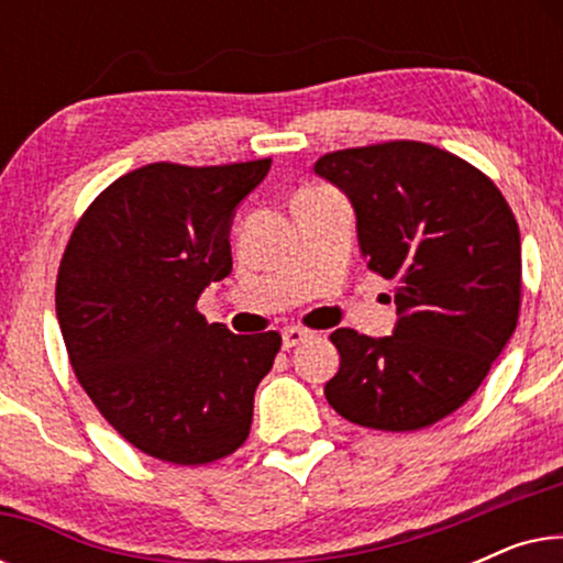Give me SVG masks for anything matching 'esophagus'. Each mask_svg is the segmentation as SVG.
<instances>
[{
    "mask_svg": "<svg viewBox=\"0 0 563 563\" xmlns=\"http://www.w3.org/2000/svg\"><path fill=\"white\" fill-rule=\"evenodd\" d=\"M307 338H310V333H307V330H302V328H287L282 333V345L289 351V349H295V345L305 343Z\"/></svg>",
    "mask_w": 563,
    "mask_h": 563,
    "instance_id": "1",
    "label": "esophagus"
}]
</instances>
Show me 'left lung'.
Here are the masks:
<instances>
[{"mask_svg":"<svg viewBox=\"0 0 563 563\" xmlns=\"http://www.w3.org/2000/svg\"><path fill=\"white\" fill-rule=\"evenodd\" d=\"M314 174L356 212L366 266L391 279V335L338 328L330 407L374 430H420L459 410L515 333L520 230L482 172L428 143L335 151ZM391 299V297H389Z\"/></svg>","mask_w":563,"mask_h":563,"instance_id":"obj_1","label":"left lung"}]
</instances>
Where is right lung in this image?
I'll list each match as a JSON object with an SVG mask.
<instances>
[{"mask_svg": "<svg viewBox=\"0 0 563 563\" xmlns=\"http://www.w3.org/2000/svg\"><path fill=\"white\" fill-rule=\"evenodd\" d=\"M272 161L148 164L112 181L66 245L56 314L71 366L107 422L168 464H210L251 433L279 333L235 335L197 312L233 272L230 228Z\"/></svg>", "mask_w": 563, "mask_h": 563, "instance_id": "obj_1", "label": "right lung"}]
</instances>
